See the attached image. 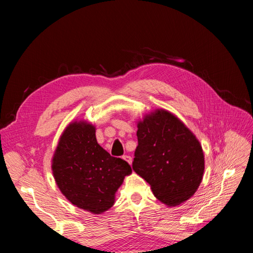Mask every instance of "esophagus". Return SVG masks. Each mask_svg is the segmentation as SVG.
Instances as JSON below:
<instances>
[{
  "mask_svg": "<svg viewBox=\"0 0 253 253\" xmlns=\"http://www.w3.org/2000/svg\"><path fill=\"white\" fill-rule=\"evenodd\" d=\"M122 158H124L127 164L132 165V157H131V156H128V155H124V156H122Z\"/></svg>",
  "mask_w": 253,
  "mask_h": 253,
  "instance_id": "esophagus-1",
  "label": "esophagus"
}]
</instances>
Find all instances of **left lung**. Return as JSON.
Listing matches in <instances>:
<instances>
[{"mask_svg": "<svg viewBox=\"0 0 253 253\" xmlns=\"http://www.w3.org/2000/svg\"><path fill=\"white\" fill-rule=\"evenodd\" d=\"M137 127L138 145L133 170L167 206L186 202L203 179L205 159L200 141L177 117L165 110L145 116Z\"/></svg>", "mask_w": 253, "mask_h": 253, "instance_id": "8db88e82", "label": "left lung"}]
</instances>
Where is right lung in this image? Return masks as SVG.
Here are the masks:
<instances>
[{"instance_id": "right-lung-1", "label": "right lung", "mask_w": 253, "mask_h": 253, "mask_svg": "<svg viewBox=\"0 0 253 253\" xmlns=\"http://www.w3.org/2000/svg\"><path fill=\"white\" fill-rule=\"evenodd\" d=\"M95 126L73 122L59 140L52 173L61 192L78 208L100 214L115 203V193L132 169L98 144Z\"/></svg>"}]
</instances>
